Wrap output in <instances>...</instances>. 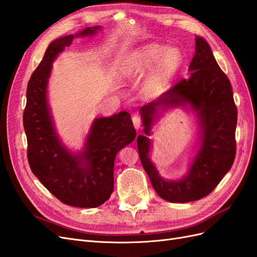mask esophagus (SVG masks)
Segmentation results:
<instances>
[{
  "label": "esophagus",
  "mask_w": 257,
  "mask_h": 257,
  "mask_svg": "<svg viewBox=\"0 0 257 257\" xmlns=\"http://www.w3.org/2000/svg\"><path fill=\"white\" fill-rule=\"evenodd\" d=\"M132 121H133V124H134V127L136 130H139L141 128V125H142V120L139 116L137 115H133V118H132Z\"/></svg>",
  "instance_id": "esophagus-1"
}]
</instances>
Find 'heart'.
I'll return each instance as SVG.
<instances>
[{"label": "heart", "mask_w": 257, "mask_h": 257, "mask_svg": "<svg viewBox=\"0 0 257 257\" xmlns=\"http://www.w3.org/2000/svg\"><path fill=\"white\" fill-rule=\"evenodd\" d=\"M183 56L180 49L176 47L167 48L164 45L151 44L135 52L123 65L122 73L125 76L142 73L154 64L145 81L144 89L148 94H155L162 90L170 77L174 76L181 66Z\"/></svg>", "instance_id": "1"}]
</instances>
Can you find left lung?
I'll return each instance as SVG.
<instances>
[{
    "instance_id": "obj_1",
    "label": "left lung",
    "mask_w": 257,
    "mask_h": 257,
    "mask_svg": "<svg viewBox=\"0 0 257 257\" xmlns=\"http://www.w3.org/2000/svg\"><path fill=\"white\" fill-rule=\"evenodd\" d=\"M190 77L141 108L144 133L137 137L143 167L158 195L170 203H189L211 193L228 173L236 155L237 107L231 84L203 37L195 38ZM180 106L195 112L200 125L199 148L188 173L176 181L160 176L150 160L152 127L163 112Z\"/></svg>"
}]
</instances>
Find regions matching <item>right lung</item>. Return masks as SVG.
I'll return each instance as SVG.
<instances>
[{
  "label": "right lung",
  "mask_w": 257,
  "mask_h": 257,
  "mask_svg": "<svg viewBox=\"0 0 257 257\" xmlns=\"http://www.w3.org/2000/svg\"><path fill=\"white\" fill-rule=\"evenodd\" d=\"M100 29L85 28L50 43L28 83L23 112L31 170L52 195L78 208H95L110 197L115 155L136 136L126 111L93 120L83 148L77 152L64 146L54 126L47 95L52 63L74 38L95 35Z\"/></svg>",
  "instance_id": "right-lung-1"
}]
</instances>
